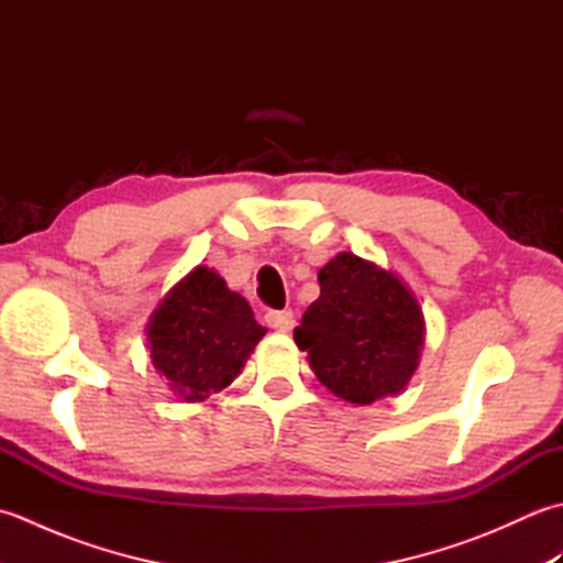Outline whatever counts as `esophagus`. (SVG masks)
Segmentation results:
<instances>
[{"instance_id": "34e87169", "label": "esophagus", "mask_w": 563, "mask_h": 563, "mask_svg": "<svg viewBox=\"0 0 563 563\" xmlns=\"http://www.w3.org/2000/svg\"><path fill=\"white\" fill-rule=\"evenodd\" d=\"M266 324L271 329H275V331H283L285 333V331L292 329L295 319H292L290 312H278V309H268V312H266Z\"/></svg>"}]
</instances>
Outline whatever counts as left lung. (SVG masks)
<instances>
[{"mask_svg":"<svg viewBox=\"0 0 563 563\" xmlns=\"http://www.w3.org/2000/svg\"><path fill=\"white\" fill-rule=\"evenodd\" d=\"M321 295L295 341L324 387L351 404H373L411 379L423 345V312L394 273L355 254L319 271Z\"/></svg>","mask_w":563,"mask_h":563,"instance_id":"left-lung-1","label":"left lung"}]
</instances>
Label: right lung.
<instances>
[{"instance_id": "1", "label": "right lung", "mask_w": 563, "mask_h": 563, "mask_svg": "<svg viewBox=\"0 0 563 563\" xmlns=\"http://www.w3.org/2000/svg\"><path fill=\"white\" fill-rule=\"evenodd\" d=\"M263 336L244 297L206 266L166 295L147 327L154 367L186 401L230 385Z\"/></svg>"}]
</instances>
